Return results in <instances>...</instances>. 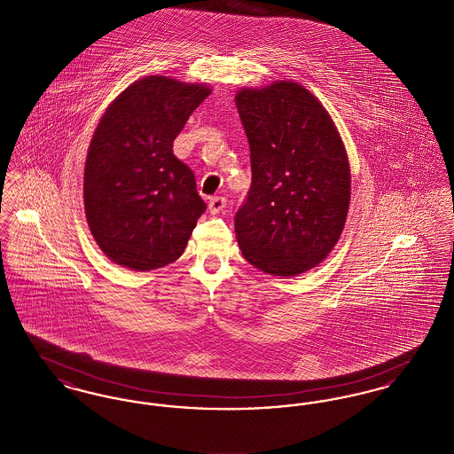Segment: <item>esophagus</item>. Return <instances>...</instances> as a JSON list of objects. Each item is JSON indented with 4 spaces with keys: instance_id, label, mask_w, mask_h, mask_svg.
I'll list each match as a JSON object with an SVG mask.
<instances>
[{
    "instance_id": "esophagus-1",
    "label": "esophagus",
    "mask_w": 454,
    "mask_h": 454,
    "mask_svg": "<svg viewBox=\"0 0 454 454\" xmlns=\"http://www.w3.org/2000/svg\"><path fill=\"white\" fill-rule=\"evenodd\" d=\"M224 207H226V199L221 197V195H216V197H213V199L209 200V211H211V215L221 213Z\"/></svg>"
}]
</instances>
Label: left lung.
<instances>
[{
  "label": "left lung",
  "instance_id": "8db88e82",
  "mask_svg": "<svg viewBox=\"0 0 454 454\" xmlns=\"http://www.w3.org/2000/svg\"><path fill=\"white\" fill-rule=\"evenodd\" d=\"M252 185L235 215L243 257L272 276H298L332 252L350 202L346 148L332 117L296 82L241 88Z\"/></svg>",
  "mask_w": 454,
  "mask_h": 454
}]
</instances>
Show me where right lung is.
Masks as SVG:
<instances>
[{
  "instance_id": "1",
  "label": "right lung",
  "mask_w": 454,
  "mask_h": 454,
  "mask_svg": "<svg viewBox=\"0 0 454 454\" xmlns=\"http://www.w3.org/2000/svg\"><path fill=\"white\" fill-rule=\"evenodd\" d=\"M211 88L146 76L102 115L88 148L83 199L90 231L117 265L137 272L178 259L206 202L173 141Z\"/></svg>"
}]
</instances>
